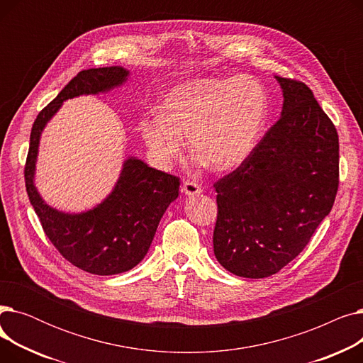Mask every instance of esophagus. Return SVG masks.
I'll list each match as a JSON object with an SVG mask.
<instances>
[{
    "label": "esophagus",
    "mask_w": 363,
    "mask_h": 363,
    "mask_svg": "<svg viewBox=\"0 0 363 363\" xmlns=\"http://www.w3.org/2000/svg\"><path fill=\"white\" fill-rule=\"evenodd\" d=\"M203 191L201 189V186L196 182V181H189V179H186V181H184V184H182V193L185 194V196H197V194H200Z\"/></svg>",
    "instance_id": "esophagus-1"
}]
</instances>
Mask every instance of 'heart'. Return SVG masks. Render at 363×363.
<instances>
[{"label": "heart", "instance_id": "1", "mask_svg": "<svg viewBox=\"0 0 363 363\" xmlns=\"http://www.w3.org/2000/svg\"><path fill=\"white\" fill-rule=\"evenodd\" d=\"M268 100L250 76L199 79L172 88L160 103V116L141 121L140 130L160 166L174 163L188 137L191 151L213 170L240 166L257 145Z\"/></svg>", "mask_w": 363, "mask_h": 363}]
</instances>
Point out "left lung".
Wrapping results in <instances>:
<instances>
[{
    "label": "left lung",
    "mask_w": 363,
    "mask_h": 363,
    "mask_svg": "<svg viewBox=\"0 0 363 363\" xmlns=\"http://www.w3.org/2000/svg\"><path fill=\"white\" fill-rule=\"evenodd\" d=\"M281 118L216 189L213 252L244 278L279 272L306 247L338 189V133L308 85L275 76Z\"/></svg>",
    "instance_id": "1"
}]
</instances>
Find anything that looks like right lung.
<instances>
[{
    "label": "right lung",
    "instance_id": "right-lung-1",
    "mask_svg": "<svg viewBox=\"0 0 363 363\" xmlns=\"http://www.w3.org/2000/svg\"><path fill=\"white\" fill-rule=\"evenodd\" d=\"M128 76L129 70L121 66L79 72L40 111L30 130L25 166L30 204L60 255L76 268L95 275L122 274L144 259L166 208L178 199L179 178L129 157L113 191L100 204L82 213H65L48 206L35 186L38 147L45 125L66 100L107 92L125 84Z\"/></svg>",
    "mask_w": 363,
    "mask_h": 363
}]
</instances>
